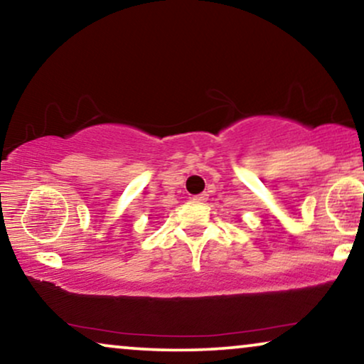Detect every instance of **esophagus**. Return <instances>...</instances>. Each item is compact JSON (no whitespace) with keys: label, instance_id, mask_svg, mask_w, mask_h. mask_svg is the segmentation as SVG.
I'll return each instance as SVG.
<instances>
[{"label":"esophagus","instance_id":"34e87169","mask_svg":"<svg viewBox=\"0 0 364 364\" xmlns=\"http://www.w3.org/2000/svg\"><path fill=\"white\" fill-rule=\"evenodd\" d=\"M193 200L203 203V201H206V200H208V195H206V193H201V195H196L195 198H193Z\"/></svg>","mask_w":364,"mask_h":364}]
</instances>
